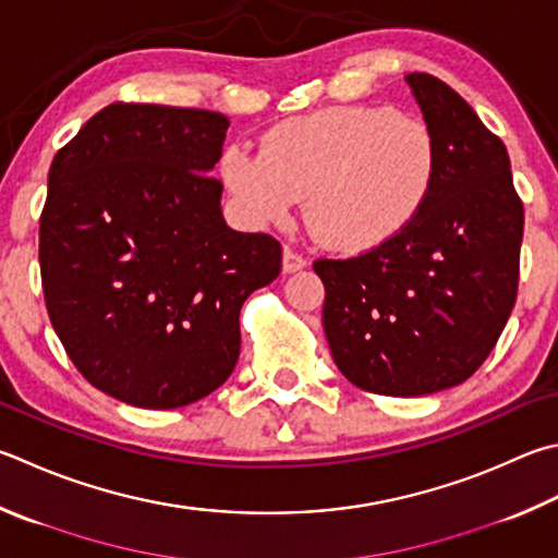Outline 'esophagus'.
Wrapping results in <instances>:
<instances>
[{
  "mask_svg": "<svg viewBox=\"0 0 558 558\" xmlns=\"http://www.w3.org/2000/svg\"><path fill=\"white\" fill-rule=\"evenodd\" d=\"M302 268H307V258H302L300 253L286 248L282 251V270L286 272H298Z\"/></svg>",
  "mask_w": 558,
  "mask_h": 558,
  "instance_id": "34e87169",
  "label": "esophagus"
}]
</instances>
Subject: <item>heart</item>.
<instances>
[{"instance_id": "1", "label": "heart", "mask_w": 558, "mask_h": 558, "mask_svg": "<svg viewBox=\"0 0 558 558\" xmlns=\"http://www.w3.org/2000/svg\"><path fill=\"white\" fill-rule=\"evenodd\" d=\"M219 175L253 225H282L307 197L305 219L324 246L366 253L422 215L437 178V141L424 121L392 107H329L272 126L260 154L227 146Z\"/></svg>"}]
</instances>
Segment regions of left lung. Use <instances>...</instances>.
Returning <instances> with one entry per match:
<instances>
[{
  "instance_id": "left-lung-1",
  "label": "left lung",
  "mask_w": 558,
  "mask_h": 558,
  "mask_svg": "<svg viewBox=\"0 0 558 558\" xmlns=\"http://www.w3.org/2000/svg\"><path fill=\"white\" fill-rule=\"evenodd\" d=\"M437 141L422 215L380 248L319 258L324 333L356 388L420 398L471 378L518 300L524 207L510 156L465 99L427 73L404 75Z\"/></svg>"
}]
</instances>
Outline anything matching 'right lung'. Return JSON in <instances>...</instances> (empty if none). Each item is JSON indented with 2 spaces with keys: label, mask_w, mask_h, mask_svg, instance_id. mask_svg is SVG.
<instances>
[{
  "label": "right lung",
  "mask_w": 558,
  "mask_h": 558,
  "mask_svg": "<svg viewBox=\"0 0 558 558\" xmlns=\"http://www.w3.org/2000/svg\"><path fill=\"white\" fill-rule=\"evenodd\" d=\"M219 111L114 102L58 150L40 211L48 317L87 383L175 410L234 371L239 312L282 248L221 217Z\"/></svg>",
  "instance_id": "right-lung-1"
}]
</instances>
